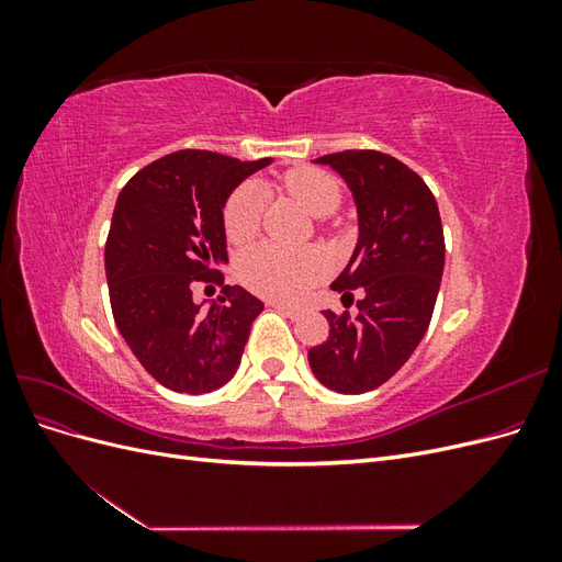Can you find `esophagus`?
Instances as JSON below:
<instances>
[{
  "mask_svg": "<svg viewBox=\"0 0 562 562\" xmlns=\"http://www.w3.org/2000/svg\"><path fill=\"white\" fill-rule=\"evenodd\" d=\"M271 307L279 310L283 316L293 318V321H297V318L304 314V310H300V307H293V304H283V302H271Z\"/></svg>",
  "mask_w": 562,
  "mask_h": 562,
  "instance_id": "esophagus-1",
  "label": "esophagus"
}]
</instances>
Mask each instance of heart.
Instances as JSON below:
<instances>
[{"instance_id": "obj_1", "label": "heart", "mask_w": 562, "mask_h": 562, "mask_svg": "<svg viewBox=\"0 0 562 562\" xmlns=\"http://www.w3.org/2000/svg\"><path fill=\"white\" fill-rule=\"evenodd\" d=\"M304 206L314 215H330L342 203V187L337 178L318 168H295L283 178ZM267 194L262 184L246 182L225 203V234L232 244L250 241L260 229ZM239 279L250 291L274 297V300H297L312 283L326 271L316 250H288L274 244H258L241 252L236 262Z\"/></svg>"}]
</instances>
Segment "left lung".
<instances>
[{
  "label": "left lung",
  "mask_w": 562,
  "mask_h": 562,
  "mask_svg": "<svg viewBox=\"0 0 562 562\" xmlns=\"http://www.w3.org/2000/svg\"><path fill=\"white\" fill-rule=\"evenodd\" d=\"M342 176L359 215V241L335 291H361L359 314L326 310L330 335L310 349L316 380L339 394L378 389L411 359L429 328L446 265L438 203L415 171L375 149L314 159ZM342 295V297H345Z\"/></svg>",
  "instance_id": "left-lung-1"
}]
</instances>
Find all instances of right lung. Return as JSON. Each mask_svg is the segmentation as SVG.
I'll return each instance as SVG.
<instances>
[{"label": "right lung", "mask_w": 562, "mask_h": 562, "mask_svg": "<svg viewBox=\"0 0 562 562\" xmlns=\"http://www.w3.org/2000/svg\"><path fill=\"white\" fill-rule=\"evenodd\" d=\"M271 159L239 161L206 149H180L145 166L122 192L105 246L116 328L143 368L178 394H209L241 363L265 304L241 285L196 304L194 283L223 281V211L229 194Z\"/></svg>", "instance_id": "right-lung-1"}]
</instances>
